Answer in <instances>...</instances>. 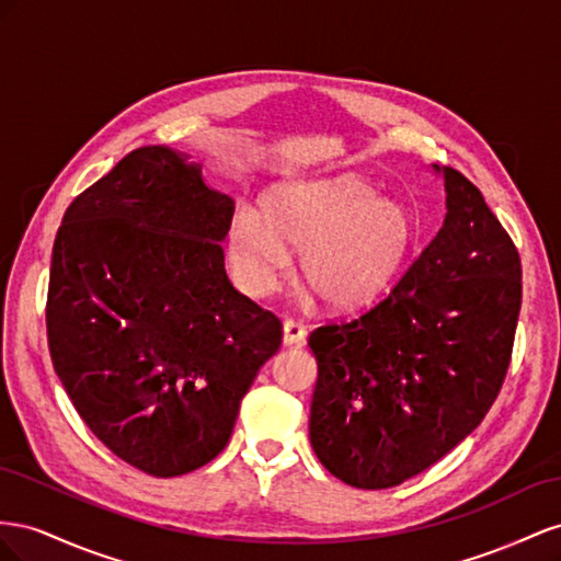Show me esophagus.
Here are the masks:
<instances>
[{
	"label": "esophagus",
	"mask_w": 561,
	"mask_h": 561,
	"mask_svg": "<svg viewBox=\"0 0 561 561\" xmlns=\"http://www.w3.org/2000/svg\"><path fill=\"white\" fill-rule=\"evenodd\" d=\"M306 333H308V327L302 324V322H298V319H291V317L284 319V333H282L284 345H298V343H302V339H306Z\"/></svg>",
	"instance_id": "1"
}]
</instances>
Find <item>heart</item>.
I'll list each match as a JSON object with an SVG mask.
<instances>
[{"label":"heart","instance_id":"heart-1","mask_svg":"<svg viewBox=\"0 0 561 561\" xmlns=\"http://www.w3.org/2000/svg\"><path fill=\"white\" fill-rule=\"evenodd\" d=\"M419 239L402 202L364 181L291 183L272 192L267 214L239 206L230 244L244 289L270 294L302 251L308 284L333 308H362L390 289Z\"/></svg>","mask_w":561,"mask_h":561}]
</instances>
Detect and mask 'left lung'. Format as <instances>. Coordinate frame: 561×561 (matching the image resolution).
Here are the masks:
<instances>
[{
    "mask_svg": "<svg viewBox=\"0 0 561 561\" xmlns=\"http://www.w3.org/2000/svg\"><path fill=\"white\" fill-rule=\"evenodd\" d=\"M444 226L394 289L308 339L310 444L355 489L397 486L456 449L512 359L519 251L466 175L444 167Z\"/></svg>",
    "mask_w": 561,
    "mask_h": 561,
    "instance_id": "obj_1",
    "label": "left lung"
}]
</instances>
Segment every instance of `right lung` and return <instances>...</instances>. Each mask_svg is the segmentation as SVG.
I'll list each match as a JSON object with an SVG mask.
<instances>
[{
    "instance_id": "right-lung-1",
    "label": "right lung",
    "mask_w": 561,
    "mask_h": 561,
    "mask_svg": "<svg viewBox=\"0 0 561 561\" xmlns=\"http://www.w3.org/2000/svg\"><path fill=\"white\" fill-rule=\"evenodd\" d=\"M234 214L199 167L140 148L77 197L51 259L46 335L77 413L152 477L214 460L282 322L239 294L220 242Z\"/></svg>"
}]
</instances>
